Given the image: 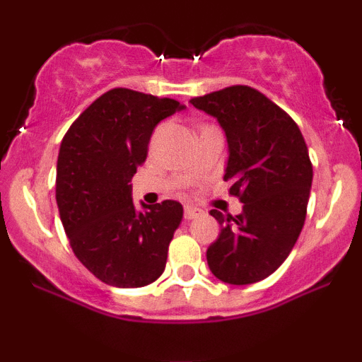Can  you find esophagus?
Wrapping results in <instances>:
<instances>
[{"mask_svg": "<svg viewBox=\"0 0 362 362\" xmlns=\"http://www.w3.org/2000/svg\"><path fill=\"white\" fill-rule=\"evenodd\" d=\"M199 214H201V209H197V207L194 206H185V213H184L185 219H194L197 218Z\"/></svg>", "mask_w": 362, "mask_h": 362, "instance_id": "34e87169", "label": "esophagus"}]
</instances>
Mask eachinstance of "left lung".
<instances>
[{
    "label": "left lung",
    "instance_id": "left-lung-1",
    "mask_svg": "<svg viewBox=\"0 0 362 362\" xmlns=\"http://www.w3.org/2000/svg\"><path fill=\"white\" fill-rule=\"evenodd\" d=\"M190 103L226 134L224 180L243 202L235 218L209 211L221 233L207 248V265L226 284H253L279 269L301 233L313 180L308 148L296 122L250 86H228Z\"/></svg>",
    "mask_w": 362,
    "mask_h": 362
}]
</instances>
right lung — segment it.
Masks as SVG:
<instances>
[{
  "label": "right lung",
  "instance_id": "add662e5",
  "mask_svg": "<svg viewBox=\"0 0 362 362\" xmlns=\"http://www.w3.org/2000/svg\"><path fill=\"white\" fill-rule=\"evenodd\" d=\"M185 105L114 88L97 98L62 138L56 201L74 255L102 282L143 288L161 276L184 216L177 201L136 209L131 180L153 131Z\"/></svg>",
  "mask_w": 362,
  "mask_h": 362
}]
</instances>
